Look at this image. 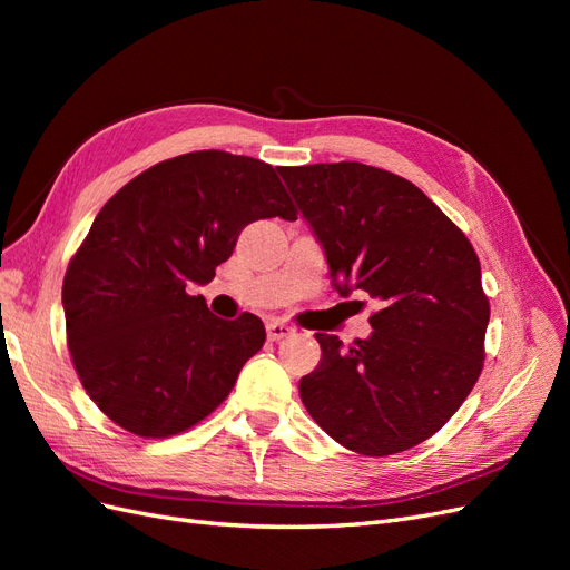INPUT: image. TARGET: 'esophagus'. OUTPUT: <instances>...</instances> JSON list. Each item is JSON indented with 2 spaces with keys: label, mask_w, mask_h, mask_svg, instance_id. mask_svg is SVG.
I'll list each match as a JSON object with an SVG mask.
<instances>
[{
  "label": "esophagus",
  "mask_w": 570,
  "mask_h": 570,
  "mask_svg": "<svg viewBox=\"0 0 570 570\" xmlns=\"http://www.w3.org/2000/svg\"><path fill=\"white\" fill-rule=\"evenodd\" d=\"M266 333H268L271 342H281V340H285V337H289L292 333H295V327H289L285 323H268Z\"/></svg>",
  "instance_id": "esophagus-1"
}]
</instances>
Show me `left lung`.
I'll return each instance as SVG.
<instances>
[{
	"label": "left lung",
	"instance_id": "left-lung-1",
	"mask_svg": "<svg viewBox=\"0 0 570 570\" xmlns=\"http://www.w3.org/2000/svg\"><path fill=\"white\" fill-rule=\"evenodd\" d=\"M281 176L325 249L342 297L383 308L350 350L316 333L323 358L302 377L312 419L347 450L390 456L450 421L485 361L490 302L473 245L435 202L358 161L283 166Z\"/></svg>",
	"mask_w": 570,
	"mask_h": 570
}]
</instances>
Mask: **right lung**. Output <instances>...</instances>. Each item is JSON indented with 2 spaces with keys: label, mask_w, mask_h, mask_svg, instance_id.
Instances as JSON below:
<instances>
[{
  "label": "right lung",
  "mask_w": 570,
  "mask_h": 570,
  "mask_svg": "<svg viewBox=\"0 0 570 570\" xmlns=\"http://www.w3.org/2000/svg\"><path fill=\"white\" fill-rule=\"evenodd\" d=\"M295 220L271 164L220 149L147 168L101 206L63 275L66 342L85 392L137 438L204 421L264 347L254 314L212 316L204 297L237 235L258 218Z\"/></svg>",
  "instance_id": "add662e5"
}]
</instances>
